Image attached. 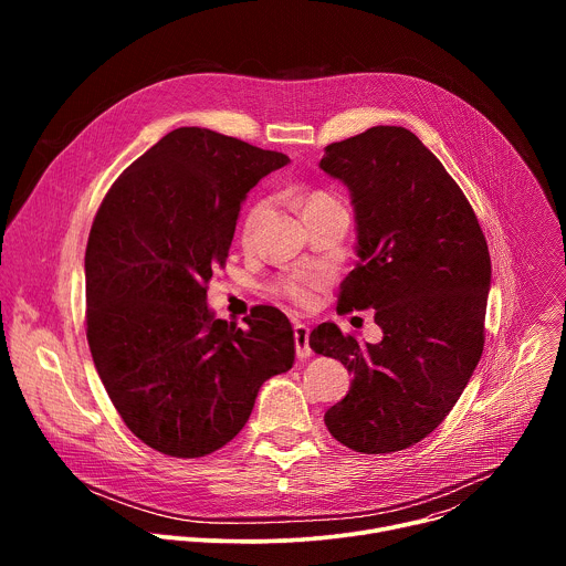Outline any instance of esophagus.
<instances>
[{
	"mask_svg": "<svg viewBox=\"0 0 566 566\" xmlns=\"http://www.w3.org/2000/svg\"><path fill=\"white\" fill-rule=\"evenodd\" d=\"M308 336H311V329L306 325H302V322H295L293 325V338H295V356L300 360H306L313 352L308 347Z\"/></svg>",
	"mask_w": 566,
	"mask_h": 566,
	"instance_id": "1",
	"label": "esophagus"
}]
</instances>
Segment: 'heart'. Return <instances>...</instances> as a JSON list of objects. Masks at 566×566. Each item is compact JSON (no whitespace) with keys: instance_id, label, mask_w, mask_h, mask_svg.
Wrapping results in <instances>:
<instances>
[{"instance_id":"b5f03b06","label":"heart","mask_w":566,"mask_h":566,"mask_svg":"<svg viewBox=\"0 0 566 566\" xmlns=\"http://www.w3.org/2000/svg\"><path fill=\"white\" fill-rule=\"evenodd\" d=\"M332 203H338L336 197H332L327 192H311L304 199V214L315 210V208L332 206ZM269 210H271L269 199H255L249 206L244 219H241V223H239V241H241V244H244V247L255 244L260 228H262L264 219L269 217ZM327 284H329V273L325 269H297L289 275H282L275 282V293L282 295L284 300L293 302L295 306L308 308L317 302L319 293L327 289Z\"/></svg>"}]
</instances>
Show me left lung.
I'll return each mask as SVG.
<instances>
[{"mask_svg":"<svg viewBox=\"0 0 566 566\" xmlns=\"http://www.w3.org/2000/svg\"><path fill=\"white\" fill-rule=\"evenodd\" d=\"M319 168L349 188L356 212L358 262L338 313L374 308L382 329L376 345L334 322L311 332L315 354L354 374L325 423L356 452L406 450L450 415L481 358L486 237L441 160L406 127L378 125L332 143Z\"/></svg>","mask_w":566,"mask_h":566,"instance_id":"8db88e82","label":"left lung"}]
</instances>
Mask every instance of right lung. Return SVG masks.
Masks as SVG:
<instances>
[{"label": "right lung", "mask_w": 566, "mask_h": 566, "mask_svg": "<svg viewBox=\"0 0 566 566\" xmlns=\"http://www.w3.org/2000/svg\"><path fill=\"white\" fill-rule=\"evenodd\" d=\"M289 164L201 127H179L114 181L85 253L87 340L125 426L149 448L195 459L247 426L264 380L289 371V317L262 306L249 329L206 304L241 201Z\"/></svg>", "instance_id": "right-lung-1"}]
</instances>
